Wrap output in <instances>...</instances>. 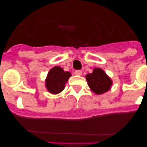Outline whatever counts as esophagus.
Masks as SVG:
<instances>
[{
  "instance_id": "esophagus-1",
  "label": "esophagus",
  "mask_w": 147,
  "mask_h": 147,
  "mask_svg": "<svg viewBox=\"0 0 147 147\" xmlns=\"http://www.w3.org/2000/svg\"><path fill=\"white\" fill-rule=\"evenodd\" d=\"M75 74L76 75H82V72L81 70H76L75 71Z\"/></svg>"
}]
</instances>
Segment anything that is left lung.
Listing matches in <instances>:
<instances>
[{
  "label": "left lung",
  "mask_w": 147,
  "mask_h": 147,
  "mask_svg": "<svg viewBox=\"0 0 147 147\" xmlns=\"http://www.w3.org/2000/svg\"><path fill=\"white\" fill-rule=\"evenodd\" d=\"M86 80L92 91L97 94L107 92L112 84L110 78L100 68H95L92 73L86 75Z\"/></svg>",
  "instance_id": "left-lung-1"
}]
</instances>
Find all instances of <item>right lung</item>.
I'll return each instance as SVG.
<instances>
[{
    "mask_svg": "<svg viewBox=\"0 0 147 147\" xmlns=\"http://www.w3.org/2000/svg\"><path fill=\"white\" fill-rule=\"evenodd\" d=\"M71 76L69 72H65L60 67L55 66L52 68L47 74L45 86L52 94H58L65 88V83Z\"/></svg>",
    "mask_w": 147,
    "mask_h": 147,
    "instance_id": "1",
    "label": "right lung"
}]
</instances>
